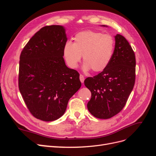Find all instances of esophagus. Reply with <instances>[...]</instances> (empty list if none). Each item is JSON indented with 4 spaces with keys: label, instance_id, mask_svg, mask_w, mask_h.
Returning <instances> with one entry per match:
<instances>
[{
    "label": "esophagus",
    "instance_id": "esophagus-1",
    "mask_svg": "<svg viewBox=\"0 0 156 156\" xmlns=\"http://www.w3.org/2000/svg\"><path fill=\"white\" fill-rule=\"evenodd\" d=\"M79 79H80V81H81V82L83 83H84V77L83 75H80L79 76Z\"/></svg>",
    "mask_w": 156,
    "mask_h": 156
}]
</instances>
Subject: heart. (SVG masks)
I'll return each instance as SVG.
<instances>
[{"label":"heart","mask_w":156,"mask_h":156,"mask_svg":"<svg viewBox=\"0 0 156 156\" xmlns=\"http://www.w3.org/2000/svg\"><path fill=\"white\" fill-rule=\"evenodd\" d=\"M74 42L68 41L63 49V55L70 68H76L83 55V69L85 72L92 69L100 72L109 64L115 49V39L110 34L100 32L85 30L75 36Z\"/></svg>","instance_id":"heart-1"}]
</instances>
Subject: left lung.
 Listing matches in <instances>:
<instances>
[{"label":"left lung","instance_id":"obj_1","mask_svg":"<svg viewBox=\"0 0 156 156\" xmlns=\"http://www.w3.org/2000/svg\"><path fill=\"white\" fill-rule=\"evenodd\" d=\"M115 39L114 53L108 66L84 82L92 94L87 103L88 109L100 119H110L122 111L135 84L134 52L123 36L116 34Z\"/></svg>","mask_w":156,"mask_h":156}]
</instances>
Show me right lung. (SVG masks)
<instances>
[{
    "label": "right lung",
    "instance_id": "add662e5",
    "mask_svg": "<svg viewBox=\"0 0 156 156\" xmlns=\"http://www.w3.org/2000/svg\"><path fill=\"white\" fill-rule=\"evenodd\" d=\"M67 40L63 26H46L31 37L21 53L19 88L31 114L41 120L62 116L69 100L81 86L79 73L68 68L63 58Z\"/></svg>",
    "mask_w": 156,
    "mask_h": 156
}]
</instances>
